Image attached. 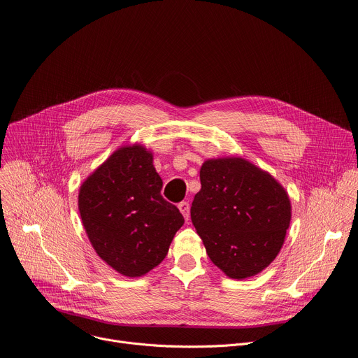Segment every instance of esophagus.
<instances>
[{"label":"esophagus","mask_w":358,"mask_h":358,"mask_svg":"<svg viewBox=\"0 0 358 358\" xmlns=\"http://www.w3.org/2000/svg\"><path fill=\"white\" fill-rule=\"evenodd\" d=\"M178 208H179V210L182 212V215H183V217L186 219H189V215H190V208H189V203L187 202H180L179 205H178Z\"/></svg>","instance_id":"34e87169"}]
</instances>
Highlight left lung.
<instances>
[{
  "mask_svg": "<svg viewBox=\"0 0 358 358\" xmlns=\"http://www.w3.org/2000/svg\"><path fill=\"white\" fill-rule=\"evenodd\" d=\"M201 185L190 219L208 257L229 278L254 277L282 248L291 221L285 189L242 157L206 160Z\"/></svg>",
  "mask_w": 358,
  "mask_h": 358,
  "instance_id": "8db88e82",
  "label": "left lung"
}]
</instances>
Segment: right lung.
<instances>
[{
    "label": "right lung",
    "mask_w": 358,
    "mask_h": 358,
    "mask_svg": "<svg viewBox=\"0 0 358 358\" xmlns=\"http://www.w3.org/2000/svg\"><path fill=\"white\" fill-rule=\"evenodd\" d=\"M153 155L141 145L117 149L78 192L81 222L97 255L124 277H142L168 255L185 219L160 195Z\"/></svg>",
    "instance_id": "1"
}]
</instances>
